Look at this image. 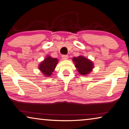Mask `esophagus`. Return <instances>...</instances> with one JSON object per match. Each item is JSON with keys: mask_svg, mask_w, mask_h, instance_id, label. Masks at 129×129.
Segmentation results:
<instances>
[{"mask_svg": "<svg viewBox=\"0 0 129 129\" xmlns=\"http://www.w3.org/2000/svg\"><path fill=\"white\" fill-rule=\"evenodd\" d=\"M62 58L64 60H66L68 58V55H63L62 56Z\"/></svg>", "mask_w": 129, "mask_h": 129, "instance_id": "obj_1", "label": "esophagus"}]
</instances>
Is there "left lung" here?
Wrapping results in <instances>:
<instances>
[{
  "label": "left lung",
  "instance_id": "1",
  "mask_svg": "<svg viewBox=\"0 0 129 129\" xmlns=\"http://www.w3.org/2000/svg\"><path fill=\"white\" fill-rule=\"evenodd\" d=\"M72 60L75 64V66L78 72L81 75H87L91 72L94 68L93 62L88 58H85L83 55L74 57Z\"/></svg>",
  "mask_w": 129,
  "mask_h": 129
}]
</instances>
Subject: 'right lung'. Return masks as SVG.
Here are the masks:
<instances>
[{"instance_id": "obj_1", "label": "right lung", "mask_w": 129, "mask_h": 129, "mask_svg": "<svg viewBox=\"0 0 129 129\" xmlns=\"http://www.w3.org/2000/svg\"><path fill=\"white\" fill-rule=\"evenodd\" d=\"M58 62L57 58H54L47 55L39 65V69L44 75L49 77L52 75V73L54 71Z\"/></svg>"}]
</instances>
